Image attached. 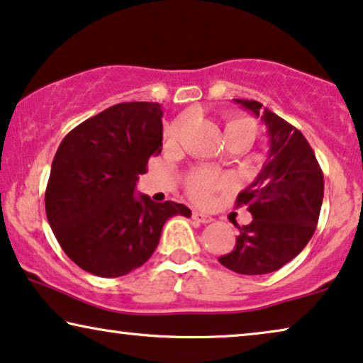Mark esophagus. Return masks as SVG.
Instances as JSON below:
<instances>
[{
  "instance_id": "1",
  "label": "esophagus",
  "mask_w": 363,
  "mask_h": 363,
  "mask_svg": "<svg viewBox=\"0 0 363 363\" xmlns=\"http://www.w3.org/2000/svg\"><path fill=\"white\" fill-rule=\"evenodd\" d=\"M192 218L196 222H199V223L212 222V217H208V216H206V213H202V212H192Z\"/></svg>"
}]
</instances>
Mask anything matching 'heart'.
Instances as JSON below:
<instances>
[{
	"instance_id": "heart-1",
	"label": "heart",
	"mask_w": 363,
	"mask_h": 363,
	"mask_svg": "<svg viewBox=\"0 0 363 363\" xmlns=\"http://www.w3.org/2000/svg\"><path fill=\"white\" fill-rule=\"evenodd\" d=\"M181 125H182L181 120H177L169 126V128H167L166 135L169 140H176V138L179 136ZM235 128H248L253 133L257 131L253 121H250L247 118L230 120L225 126V133ZM228 186H230V181H228L227 177L212 174V172H206V171H197L196 174H192L187 181V191L191 194V197L196 199L197 202H207L208 197H211L213 192L220 191V189H225Z\"/></svg>"
}]
</instances>
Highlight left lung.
I'll return each instance as SVG.
<instances>
[{
	"label": "left lung",
	"instance_id": "left-lung-1",
	"mask_svg": "<svg viewBox=\"0 0 363 363\" xmlns=\"http://www.w3.org/2000/svg\"><path fill=\"white\" fill-rule=\"evenodd\" d=\"M233 101L262 118L269 150L259 174L235 202L247 206L253 220L238 227L233 250L218 262L240 274H267L298 257L313 237L324 199V174L303 133L259 101Z\"/></svg>",
	"mask_w": 363,
	"mask_h": 363
}]
</instances>
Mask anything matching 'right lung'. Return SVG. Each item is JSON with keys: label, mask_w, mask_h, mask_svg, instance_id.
<instances>
[{"label": "right lung", "mask_w": 363, "mask_h": 363, "mask_svg": "<svg viewBox=\"0 0 363 363\" xmlns=\"http://www.w3.org/2000/svg\"><path fill=\"white\" fill-rule=\"evenodd\" d=\"M160 104H118L85 120L55 152L45 189L49 225L65 255L101 278L128 274L145 264L182 203L152 202L136 192L147 160L161 152Z\"/></svg>", "instance_id": "add662e5"}]
</instances>
